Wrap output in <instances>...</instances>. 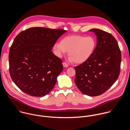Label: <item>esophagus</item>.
Here are the masks:
<instances>
[{
  "instance_id": "1",
  "label": "esophagus",
  "mask_w": 130,
  "mask_h": 130,
  "mask_svg": "<svg viewBox=\"0 0 130 130\" xmlns=\"http://www.w3.org/2000/svg\"><path fill=\"white\" fill-rule=\"evenodd\" d=\"M63 67H65V68H67L69 66H68V64H67L66 63H65V62H63Z\"/></svg>"
}]
</instances>
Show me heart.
I'll return each mask as SVG.
<instances>
[{"label": "heart", "instance_id": "obj_1", "mask_svg": "<svg viewBox=\"0 0 130 130\" xmlns=\"http://www.w3.org/2000/svg\"><path fill=\"white\" fill-rule=\"evenodd\" d=\"M96 44L95 39L91 36L73 35L66 36L60 43H55L53 49L60 58L68 52L70 62L81 64L86 62L92 57Z\"/></svg>", "mask_w": 130, "mask_h": 130}]
</instances>
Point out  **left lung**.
Returning <instances> with one entry per match:
<instances>
[{
  "label": "left lung",
  "mask_w": 130,
  "mask_h": 130,
  "mask_svg": "<svg viewBox=\"0 0 130 130\" xmlns=\"http://www.w3.org/2000/svg\"><path fill=\"white\" fill-rule=\"evenodd\" d=\"M89 31L97 36V45L89 60L75 67V82L83 94L97 96L103 94L118 79L121 55L112 34L98 29Z\"/></svg>",
  "instance_id": "1"
}]
</instances>
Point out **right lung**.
Returning a JSON list of instances; mask_svg holds the SVG:
<instances>
[{
  "instance_id": "obj_1",
  "label": "right lung",
  "mask_w": 130,
  "mask_h": 130,
  "mask_svg": "<svg viewBox=\"0 0 130 130\" xmlns=\"http://www.w3.org/2000/svg\"><path fill=\"white\" fill-rule=\"evenodd\" d=\"M66 30L33 27L18 34L9 51L12 80L25 93L44 97L54 87L62 71V61L52 47Z\"/></svg>"
}]
</instances>
